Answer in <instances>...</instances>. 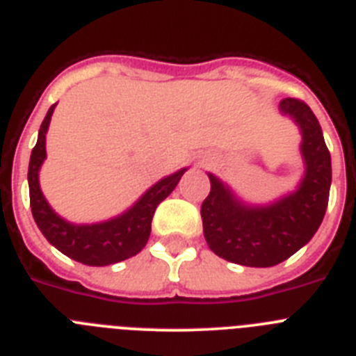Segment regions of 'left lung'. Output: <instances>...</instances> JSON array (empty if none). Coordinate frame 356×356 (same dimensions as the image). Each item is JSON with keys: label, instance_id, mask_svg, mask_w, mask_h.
I'll return each mask as SVG.
<instances>
[{"label": "left lung", "instance_id": "1", "mask_svg": "<svg viewBox=\"0 0 356 356\" xmlns=\"http://www.w3.org/2000/svg\"><path fill=\"white\" fill-rule=\"evenodd\" d=\"M282 114L300 127L305 176L294 193L271 205L237 200L228 185L209 172L210 194L201 205L203 234L210 250L228 262L271 267L307 244L323 222L332 185V156L323 130L305 102L285 97Z\"/></svg>", "mask_w": 356, "mask_h": 356}]
</instances>
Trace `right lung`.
<instances>
[{
	"label": "right lung",
	"instance_id": "1",
	"mask_svg": "<svg viewBox=\"0 0 356 356\" xmlns=\"http://www.w3.org/2000/svg\"><path fill=\"white\" fill-rule=\"evenodd\" d=\"M55 105L48 110L39 130V139L31 149L28 185H30V207L37 226L49 244L58 251L85 264V266H110L135 257L144 246L151 234V219L156 207L175 191L187 169L156 181L143 194L131 209L121 216L96 225H72L62 219L44 197L39 185V169L46 159V131L51 121Z\"/></svg>",
	"mask_w": 356,
	"mask_h": 356
}]
</instances>
